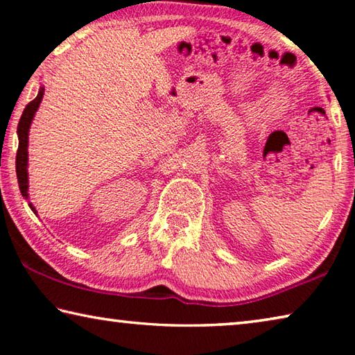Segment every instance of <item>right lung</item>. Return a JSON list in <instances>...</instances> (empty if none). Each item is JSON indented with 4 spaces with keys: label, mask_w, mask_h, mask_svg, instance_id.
Listing matches in <instances>:
<instances>
[{
    "label": "right lung",
    "mask_w": 355,
    "mask_h": 355,
    "mask_svg": "<svg viewBox=\"0 0 355 355\" xmlns=\"http://www.w3.org/2000/svg\"><path fill=\"white\" fill-rule=\"evenodd\" d=\"M42 98H44V87H40V91L33 101H29L26 105L25 111H23L20 122H19V128H17V133H19V150H17V158H15V171H17V178H19V186L21 191L23 197H28V131H29V125L33 122V117L37 107L40 105ZM33 211L35 213L34 207L29 203Z\"/></svg>",
    "instance_id": "1"
}]
</instances>
